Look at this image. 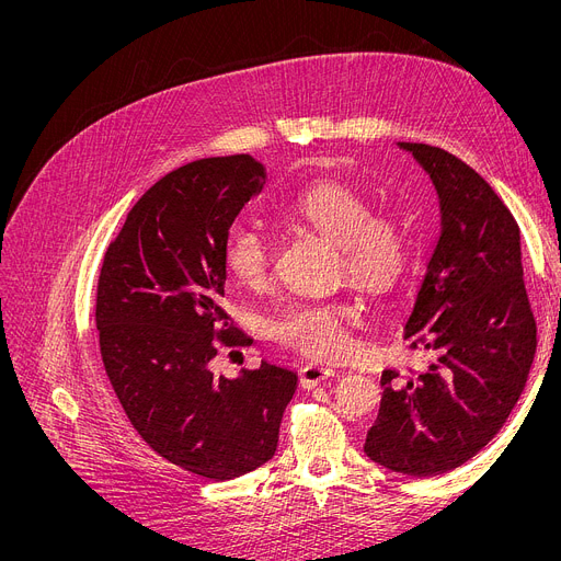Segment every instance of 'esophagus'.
<instances>
[{"label":"esophagus","mask_w":561,"mask_h":561,"mask_svg":"<svg viewBox=\"0 0 561 561\" xmlns=\"http://www.w3.org/2000/svg\"><path fill=\"white\" fill-rule=\"evenodd\" d=\"M331 376H335V371H333L331 367L313 365V363H311V365L299 369V385H301L304 389H313V387H318L320 382L329 380Z\"/></svg>","instance_id":"obj_1"}]
</instances>
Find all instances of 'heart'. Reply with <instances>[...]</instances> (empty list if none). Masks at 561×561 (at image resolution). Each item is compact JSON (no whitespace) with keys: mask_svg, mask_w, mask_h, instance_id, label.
Instances as JSON below:
<instances>
[{"mask_svg":"<svg viewBox=\"0 0 561 561\" xmlns=\"http://www.w3.org/2000/svg\"><path fill=\"white\" fill-rule=\"evenodd\" d=\"M286 217L307 224L335 241L337 268L369 290H387L407 271L414 232L402 215L371 213L369 198L344 181H316L299 190L284 208ZM224 264L248 288H262L271 277L273 250L266 234L234 224L224 239ZM355 304L344 297L297 299L268 322L271 335L316 360H340L351 351Z\"/></svg>","mask_w":561,"mask_h":561,"instance_id":"heart-1","label":"heart"}]
</instances>
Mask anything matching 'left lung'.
Listing matches in <instances>:
<instances>
[{
    "mask_svg": "<svg viewBox=\"0 0 561 561\" xmlns=\"http://www.w3.org/2000/svg\"><path fill=\"white\" fill-rule=\"evenodd\" d=\"M400 147L436 185L440 232L404 324V340L423 360L407 374L385 369L365 451L387 470L436 477L470 461L511 416L533 365L537 324L513 213L449 151Z\"/></svg>",
    "mask_w": 561,
    "mask_h": 561,
    "instance_id": "left-lung-1",
    "label": "left lung"
}]
</instances>
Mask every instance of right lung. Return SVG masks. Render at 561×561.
<instances>
[{"mask_svg": "<svg viewBox=\"0 0 561 561\" xmlns=\"http://www.w3.org/2000/svg\"><path fill=\"white\" fill-rule=\"evenodd\" d=\"M250 154L192 161L151 185L110 243L95 290L100 358L138 436L213 481L264 466L297 376L262 363L224 378L219 346L252 342L221 307L224 239L264 187Z\"/></svg>", "mask_w": 561, "mask_h": 561, "instance_id": "add662e5", "label": "right lung"}]
</instances>
